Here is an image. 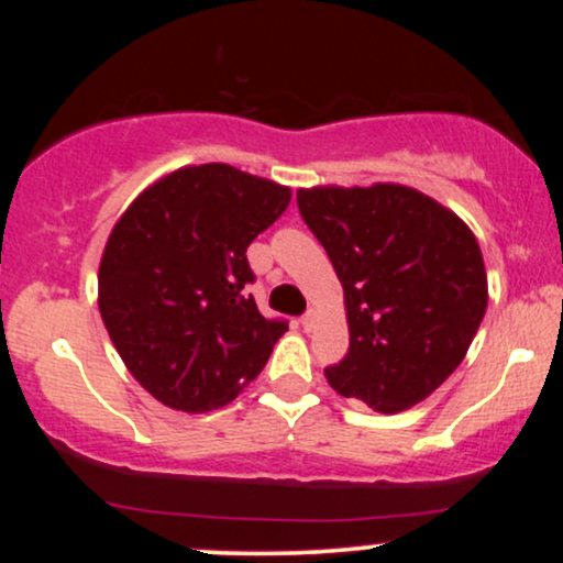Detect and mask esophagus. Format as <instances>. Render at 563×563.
Segmentation results:
<instances>
[{
    "label": "esophagus",
    "mask_w": 563,
    "mask_h": 563,
    "mask_svg": "<svg viewBox=\"0 0 563 563\" xmlns=\"http://www.w3.org/2000/svg\"><path fill=\"white\" fill-rule=\"evenodd\" d=\"M301 328H303V331H312V328H314V312L303 314V318H301Z\"/></svg>",
    "instance_id": "obj_1"
}]
</instances>
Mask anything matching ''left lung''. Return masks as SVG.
Returning <instances> with one entry per match:
<instances>
[{"instance_id":"left-lung-1","label":"left lung","mask_w":563,"mask_h":563,"mask_svg":"<svg viewBox=\"0 0 563 563\" xmlns=\"http://www.w3.org/2000/svg\"><path fill=\"white\" fill-rule=\"evenodd\" d=\"M301 219L344 286L349 352L328 384L378 412L439 389L466 357L487 312L474 232L407 185L301 187Z\"/></svg>"}]
</instances>
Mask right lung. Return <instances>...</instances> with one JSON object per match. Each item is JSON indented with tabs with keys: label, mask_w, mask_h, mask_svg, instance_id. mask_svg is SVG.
Returning <instances> with one entry per match:
<instances>
[{
	"label": "right lung",
	"mask_w": 563,
	"mask_h": 563,
	"mask_svg": "<svg viewBox=\"0 0 563 563\" xmlns=\"http://www.w3.org/2000/svg\"><path fill=\"white\" fill-rule=\"evenodd\" d=\"M290 203V187L228 164L183 166L140 192L108 235L97 303L145 391L183 412L232 402L262 373L286 320L245 286V249Z\"/></svg>",
	"instance_id": "add662e5"
}]
</instances>
